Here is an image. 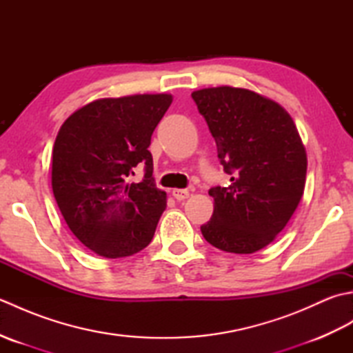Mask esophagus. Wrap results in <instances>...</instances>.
I'll return each instance as SVG.
<instances>
[{
	"label": "esophagus",
	"instance_id": "obj_1",
	"mask_svg": "<svg viewBox=\"0 0 353 353\" xmlns=\"http://www.w3.org/2000/svg\"><path fill=\"white\" fill-rule=\"evenodd\" d=\"M171 194H172V197H174L179 201H182V200L190 197V191L188 190H179V188H176V190L171 191Z\"/></svg>",
	"mask_w": 353,
	"mask_h": 353
}]
</instances>
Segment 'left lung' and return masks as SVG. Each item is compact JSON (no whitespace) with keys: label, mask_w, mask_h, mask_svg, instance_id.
I'll list each match as a JSON object with an SVG mask.
<instances>
[{"label":"left lung","mask_w":353,"mask_h":353,"mask_svg":"<svg viewBox=\"0 0 353 353\" xmlns=\"http://www.w3.org/2000/svg\"><path fill=\"white\" fill-rule=\"evenodd\" d=\"M216 144L230 185L209 190L212 219L201 234L229 253L264 249L299 206L305 190L306 152L281 104L243 88H206L191 94Z\"/></svg>","instance_id":"1"}]
</instances>
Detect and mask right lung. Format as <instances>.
<instances>
[{
  "mask_svg": "<svg viewBox=\"0 0 353 353\" xmlns=\"http://www.w3.org/2000/svg\"><path fill=\"white\" fill-rule=\"evenodd\" d=\"M171 101L170 94L95 100L57 133L52 194L72 234L100 256H130L153 239L167 192L156 188L148 147ZM138 166L146 174L134 184Z\"/></svg>",
  "mask_w": 353,
  "mask_h": 353,
  "instance_id": "obj_1",
  "label": "right lung"
}]
</instances>
